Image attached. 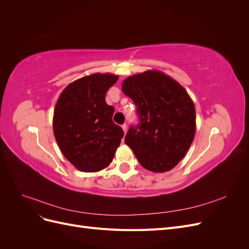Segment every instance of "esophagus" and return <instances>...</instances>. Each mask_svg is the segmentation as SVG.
I'll return each mask as SVG.
<instances>
[{
  "label": "esophagus",
  "mask_w": 249,
  "mask_h": 249,
  "mask_svg": "<svg viewBox=\"0 0 249 249\" xmlns=\"http://www.w3.org/2000/svg\"><path fill=\"white\" fill-rule=\"evenodd\" d=\"M122 127H123V130H124V134H125V133H126V131H127V125L124 124H123V125H122Z\"/></svg>",
  "instance_id": "34e87169"
}]
</instances>
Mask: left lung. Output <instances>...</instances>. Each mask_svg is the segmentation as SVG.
Here are the masks:
<instances>
[{
	"label": "left lung",
	"mask_w": 249,
	"mask_h": 249,
	"mask_svg": "<svg viewBox=\"0 0 249 249\" xmlns=\"http://www.w3.org/2000/svg\"><path fill=\"white\" fill-rule=\"evenodd\" d=\"M123 91L136 105L139 116V124L125 135V144L145 169H172L194 139L196 116L191 97L176 80L158 71L126 78Z\"/></svg>",
	"instance_id": "obj_1"
}]
</instances>
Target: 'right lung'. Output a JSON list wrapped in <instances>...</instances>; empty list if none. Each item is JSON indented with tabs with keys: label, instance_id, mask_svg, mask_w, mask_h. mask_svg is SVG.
Returning a JSON list of instances; mask_svg holds the SVG:
<instances>
[{
	"label": "right lung",
	"instance_id": "add662e5",
	"mask_svg": "<svg viewBox=\"0 0 249 249\" xmlns=\"http://www.w3.org/2000/svg\"><path fill=\"white\" fill-rule=\"evenodd\" d=\"M118 76L93 73L71 83L57 101L53 129L64 157L83 172L106 168L124 131L112 122L114 107L105 101Z\"/></svg>",
	"mask_w": 249,
	"mask_h": 249
}]
</instances>
